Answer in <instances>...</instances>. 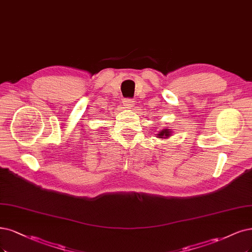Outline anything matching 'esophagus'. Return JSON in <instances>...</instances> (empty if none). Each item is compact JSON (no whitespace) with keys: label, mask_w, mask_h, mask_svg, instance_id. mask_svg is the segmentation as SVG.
<instances>
[{"label":"esophagus","mask_w":252,"mask_h":252,"mask_svg":"<svg viewBox=\"0 0 252 252\" xmlns=\"http://www.w3.org/2000/svg\"><path fill=\"white\" fill-rule=\"evenodd\" d=\"M134 105H135V103L132 99H125L124 100V106L126 108H132V107H134Z\"/></svg>","instance_id":"34e87169"}]
</instances>
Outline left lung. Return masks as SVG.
<instances>
[{
    "instance_id": "8db88e82",
    "label": "left lung",
    "mask_w": 252,
    "mask_h": 252,
    "mask_svg": "<svg viewBox=\"0 0 252 252\" xmlns=\"http://www.w3.org/2000/svg\"><path fill=\"white\" fill-rule=\"evenodd\" d=\"M171 133H172V131L171 130H169V129H162V130H160V131L156 134L158 135V137H160V138H168L170 135H171Z\"/></svg>"
}]
</instances>
